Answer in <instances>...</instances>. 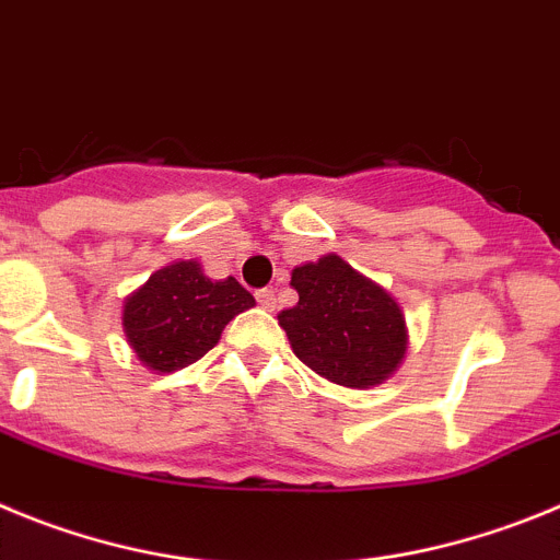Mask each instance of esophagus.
<instances>
[{
	"instance_id": "esophagus-1",
	"label": "esophagus",
	"mask_w": 560,
	"mask_h": 560,
	"mask_svg": "<svg viewBox=\"0 0 560 560\" xmlns=\"http://www.w3.org/2000/svg\"><path fill=\"white\" fill-rule=\"evenodd\" d=\"M256 301H259L261 310H268V312L276 310V292L273 290H259L256 292Z\"/></svg>"
}]
</instances>
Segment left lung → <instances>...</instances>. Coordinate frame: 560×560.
I'll return each instance as SVG.
<instances>
[{"instance_id":"1","label":"left lung","mask_w":560,"mask_h":560,"mask_svg":"<svg viewBox=\"0 0 560 560\" xmlns=\"http://www.w3.org/2000/svg\"><path fill=\"white\" fill-rule=\"evenodd\" d=\"M299 304L279 312L292 351L317 376L342 387H376L405 362L410 331L385 287L337 254L292 270Z\"/></svg>"}]
</instances>
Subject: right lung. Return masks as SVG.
I'll return each instance as SVG.
<instances>
[{"instance_id":"1","label":"right lung","mask_w":560,"mask_h":560,"mask_svg":"<svg viewBox=\"0 0 560 560\" xmlns=\"http://www.w3.org/2000/svg\"><path fill=\"white\" fill-rule=\"evenodd\" d=\"M256 306L234 276L214 281L198 261L180 259L155 270L122 304V331L153 374L192 365L220 342L225 324Z\"/></svg>"}]
</instances>
